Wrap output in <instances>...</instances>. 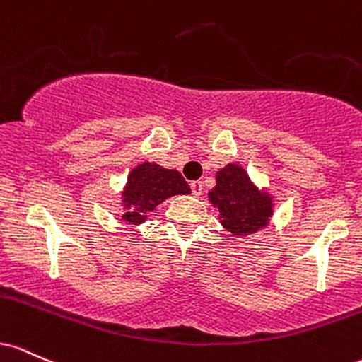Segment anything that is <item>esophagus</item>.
Wrapping results in <instances>:
<instances>
[{
    "label": "esophagus",
    "mask_w": 362,
    "mask_h": 362,
    "mask_svg": "<svg viewBox=\"0 0 362 362\" xmlns=\"http://www.w3.org/2000/svg\"><path fill=\"white\" fill-rule=\"evenodd\" d=\"M189 188H192L193 197H200L203 192V182L202 181H192L189 182Z\"/></svg>",
    "instance_id": "1"
}]
</instances>
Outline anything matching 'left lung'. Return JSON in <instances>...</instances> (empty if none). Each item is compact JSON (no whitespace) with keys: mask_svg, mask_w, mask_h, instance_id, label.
I'll return each instance as SVG.
<instances>
[{"mask_svg":"<svg viewBox=\"0 0 362 362\" xmlns=\"http://www.w3.org/2000/svg\"><path fill=\"white\" fill-rule=\"evenodd\" d=\"M209 197L221 212L222 226L235 235L255 233L269 222L272 215L270 197L259 193L238 164L218 170L217 186Z\"/></svg>","mask_w":362,"mask_h":362,"instance_id":"left-lung-1","label":"left lung"}]
</instances>
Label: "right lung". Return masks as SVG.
<instances>
[{
	"label": "right lung",
	"instance_id": "right-lung-1",
	"mask_svg": "<svg viewBox=\"0 0 362 362\" xmlns=\"http://www.w3.org/2000/svg\"><path fill=\"white\" fill-rule=\"evenodd\" d=\"M188 193H192V189L177 170L144 162L128 176L127 189L123 193V202L127 205L123 221L140 224L145 221L147 214L152 212L165 198Z\"/></svg>",
	"mask_w": 362,
	"mask_h": 362
}]
</instances>
